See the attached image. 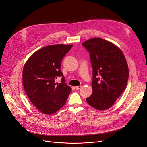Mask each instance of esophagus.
I'll return each mask as SVG.
<instances>
[{"mask_svg":"<svg viewBox=\"0 0 147 147\" xmlns=\"http://www.w3.org/2000/svg\"><path fill=\"white\" fill-rule=\"evenodd\" d=\"M82 86H76L75 87V88H76V89H77V90H78V89H80L81 88H82Z\"/></svg>","mask_w":147,"mask_h":147,"instance_id":"34e87169","label":"esophagus"}]
</instances>
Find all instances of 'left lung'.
<instances>
[{"mask_svg":"<svg viewBox=\"0 0 147 147\" xmlns=\"http://www.w3.org/2000/svg\"><path fill=\"white\" fill-rule=\"evenodd\" d=\"M89 53L92 68V94L87 103L95 109H109L122 94L129 79L125 56L111 42L94 38L82 43Z\"/></svg>","mask_w":147,"mask_h":147,"instance_id":"1","label":"left lung"}]
</instances>
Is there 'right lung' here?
<instances>
[{"instance_id":"1","label":"right lung","mask_w":147,"mask_h":147,"mask_svg":"<svg viewBox=\"0 0 147 147\" xmlns=\"http://www.w3.org/2000/svg\"><path fill=\"white\" fill-rule=\"evenodd\" d=\"M73 45L55 44L44 47L25 63L23 84L29 100L44 114H53L63 106L71 91L61 71L62 59ZM61 77V83L55 80Z\"/></svg>"}]
</instances>
